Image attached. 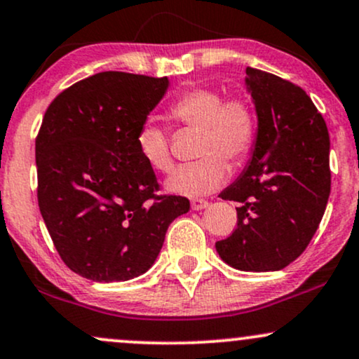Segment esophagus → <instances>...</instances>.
Wrapping results in <instances>:
<instances>
[{
  "label": "esophagus",
  "instance_id": "34e87169",
  "mask_svg": "<svg viewBox=\"0 0 359 359\" xmlns=\"http://www.w3.org/2000/svg\"><path fill=\"white\" fill-rule=\"evenodd\" d=\"M191 205H192V211H201V209L208 208L209 203L205 199H192Z\"/></svg>",
  "mask_w": 359,
  "mask_h": 359
}]
</instances>
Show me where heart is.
<instances>
[{
	"label": "heart",
	"mask_w": 359,
	"mask_h": 359,
	"mask_svg": "<svg viewBox=\"0 0 359 359\" xmlns=\"http://www.w3.org/2000/svg\"><path fill=\"white\" fill-rule=\"evenodd\" d=\"M168 116L179 125L199 130L196 155L201 158L177 167L165 182L168 192L179 196H203L219 187L229 172L226 160L240 165L257 142V109L240 94L226 97L214 88L187 89L172 102ZM137 148L148 167L170 170V143L163 128L151 121L143 123L138 128Z\"/></svg>",
	"instance_id": "heart-1"
}]
</instances>
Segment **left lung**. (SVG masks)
<instances>
[{"instance_id": "8db88e82", "label": "left lung", "mask_w": 359, "mask_h": 359, "mask_svg": "<svg viewBox=\"0 0 359 359\" xmlns=\"http://www.w3.org/2000/svg\"><path fill=\"white\" fill-rule=\"evenodd\" d=\"M258 133L246 170L221 199L238 203V226L216 243L243 271H275L299 258L323 219L329 192V131L307 93L273 74L246 67Z\"/></svg>"}]
</instances>
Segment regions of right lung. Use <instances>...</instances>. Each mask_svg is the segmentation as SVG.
Returning a JSON list of instances; mask_svg holds the SVG:
<instances>
[{
    "mask_svg": "<svg viewBox=\"0 0 359 359\" xmlns=\"http://www.w3.org/2000/svg\"><path fill=\"white\" fill-rule=\"evenodd\" d=\"M168 88L167 77L100 72L62 90L35 140L39 208L62 262L93 282L145 273L170 222L191 208L156 196L138 128Z\"/></svg>",
    "mask_w": 359,
    "mask_h": 359,
    "instance_id": "obj_1",
    "label": "right lung"
}]
</instances>
